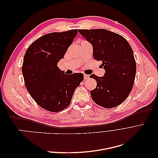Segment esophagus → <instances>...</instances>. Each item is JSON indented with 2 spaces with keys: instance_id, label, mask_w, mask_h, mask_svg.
<instances>
[{
  "instance_id": "esophagus-1",
  "label": "esophagus",
  "mask_w": 158,
  "mask_h": 158,
  "mask_svg": "<svg viewBox=\"0 0 158 158\" xmlns=\"http://www.w3.org/2000/svg\"><path fill=\"white\" fill-rule=\"evenodd\" d=\"M89 78V76L88 74H84V80H87Z\"/></svg>"
}]
</instances>
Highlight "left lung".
<instances>
[{
    "label": "left lung",
    "mask_w": 158,
    "mask_h": 158,
    "mask_svg": "<svg viewBox=\"0 0 158 158\" xmlns=\"http://www.w3.org/2000/svg\"><path fill=\"white\" fill-rule=\"evenodd\" d=\"M78 31L92 45L94 59L102 62L106 71L103 77L89 76L97 82L91 97L105 108L119 106L131 92L136 76V61L130 44L123 36L107 30Z\"/></svg>",
    "instance_id": "obj_1"
}]
</instances>
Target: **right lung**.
I'll return each mask as SVG.
<instances>
[{
	"label": "right lung",
	"mask_w": 158,
	"mask_h": 158,
	"mask_svg": "<svg viewBox=\"0 0 158 158\" xmlns=\"http://www.w3.org/2000/svg\"><path fill=\"white\" fill-rule=\"evenodd\" d=\"M78 33L77 30L41 36L28 47L22 64L25 85L31 98L47 111L59 112L67 107L82 73L65 74L57 66Z\"/></svg>",
	"instance_id": "right-lung-1"
}]
</instances>
